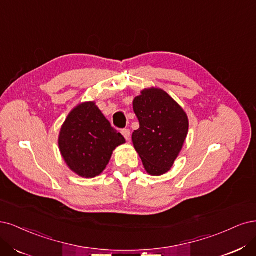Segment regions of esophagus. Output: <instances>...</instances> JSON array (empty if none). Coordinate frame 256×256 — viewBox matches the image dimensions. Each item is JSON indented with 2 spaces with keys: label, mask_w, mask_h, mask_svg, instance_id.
Masks as SVG:
<instances>
[{
  "label": "esophagus",
  "mask_w": 256,
  "mask_h": 256,
  "mask_svg": "<svg viewBox=\"0 0 256 256\" xmlns=\"http://www.w3.org/2000/svg\"><path fill=\"white\" fill-rule=\"evenodd\" d=\"M121 134L123 135V137H124L128 140V142L130 139V130L128 128H123L121 130Z\"/></svg>",
  "instance_id": "esophagus-1"
}]
</instances>
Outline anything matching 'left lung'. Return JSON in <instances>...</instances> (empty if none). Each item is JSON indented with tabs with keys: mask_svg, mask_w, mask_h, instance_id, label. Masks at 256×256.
<instances>
[{
	"mask_svg": "<svg viewBox=\"0 0 256 256\" xmlns=\"http://www.w3.org/2000/svg\"><path fill=\"white\" fill-rule=\"evenodd\" d=\"M139 128L132 139L146 171L158 176L176 160L188 133L184 110L162 89H144L133 101Z\"/></svg>",
	"mask_w": 256,
	"mask_h": 256,
	"instance_id": "1",
	"label": "left lung"
}]
</instances>
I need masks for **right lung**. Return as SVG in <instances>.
<instances>
[{"label": "right lung", "mask_w": 256, "mask_h": 256, "mask_svg": "<svg viewBox=\"0 0 256 256\" xmlns=\"http://www.w3.org/2000/svg\"><path fill=\"white\" fill-rule=\"evenodd\" d=\"M126 139L112 128L94 102L78 105L62 126L58 146L66 164L86 178L101 174L112 151Z\"/></svg>", "instance_id": "right-lung-1"}]
</instances>
